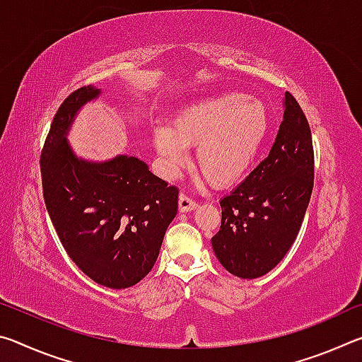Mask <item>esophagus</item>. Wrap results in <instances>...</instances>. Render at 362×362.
Segmentation results:
<instances>
[{
    "mask_svg": "<svg viewBox=\"0 0 362 362\" xmlns=\"http://www.w3.org/2000/svg\"><path fill=\"white\" fill-rule=\"evenodd\" d=\"M198 204H196V201H193L192 198H188L187 194H180L179 196V211L180 212H189V211H194Z\"/></svg>",
    "mask_w": 362,
    "mask_h": 362,
    "instance_id": "1",
    "label": "esophagus"
}]
</instances>
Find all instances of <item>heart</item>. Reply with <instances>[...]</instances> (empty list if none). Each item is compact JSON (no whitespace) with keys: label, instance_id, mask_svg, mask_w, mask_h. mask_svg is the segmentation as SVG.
Returning <instances> with one entry per match:
<instances>
[{"label":"heart","instance_id":"b5f03b06","mask_svg":"<svg viewBox=\"0 0 362 362\" xmlns=\"http://www.w3.org/2000/svg\"><path fill=\"white\" fill-rule=\"evenodd\" d=\"M269 116L246 94L218 93L183 107L169 127H158L153 145L169 179L185 166L196 146V168L216 187L236 183L254 166L265 145Z\"/></svg>","mask_w":362,"mask_h":362}]
</instances>
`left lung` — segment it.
I'll use <instances>...</instances> for the list:
<instances>
[{
	"label": "left lung",
	"mask_w": 362,
	"mask_h": 362,
	"mask_svg": "<svg viewBox=\"0 0 362 362\" xmlns=\"http://www.w3.org/2000/svg\"><path fill=\"white\" fill-rule=\"evenodd\" d=\"M283 122L269 155L220 199L222 225L212 238L222 267L255 279L278 265L296 241L315 179L311 131L302 108L286 93Z\"/></svg>",
	"instance_id": "left-lung-1"
}]
</instances>
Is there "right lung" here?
<instances>
[{"mask_svg": "<svg viewBox=\"0 0 362 362\" xmlns=\"http://www.w3.org/2000/svg\"><path fill=\"white\" fill-rule=\"evenodd\" d=\"M95 86L69 95L54 116L41 153L46 209L78 268L97 284L126 289L151 272L179 204V189L129 155L105 161L78 156L69 132Z\"/></svg>", "mask_w": 362, "mask_h": 362, "instance_id": "obj_1", "label": "right lung"}]
</instances>
